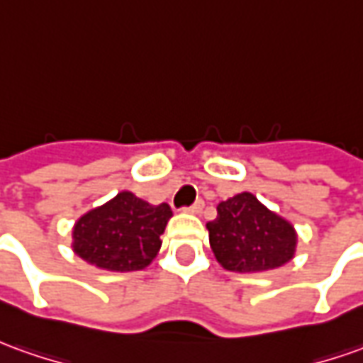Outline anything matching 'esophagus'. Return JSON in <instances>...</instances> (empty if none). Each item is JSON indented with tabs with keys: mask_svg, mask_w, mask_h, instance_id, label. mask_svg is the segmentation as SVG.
Segmentation results:
<instances>
[{
	"mask_svg": "<svg viewBox=\"0 0 363 363\" xmlns=\"http://www.w3.org/2000/svg\"><path fill=\"white\" fill-rule=\"evenodd\" d=\"M187 211H189V213H194V215H199L201 211H203V201H201V199H197L194 206L187 207Z\"/></svg>",
	"mask_w": 363,
	"mask_h": 363,
	"instance_id": "34e87169",
	"label": "esophagus"
}]
</instances>
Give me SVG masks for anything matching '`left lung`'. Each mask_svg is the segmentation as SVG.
<instances>
[{"label": "left lung", "instance_id": "8db88e82", "mask_svg": "<svg viewBox=\"0 0 363 363\" xmlns=\"http://www.w3.org/2000/svg\"><path fill=\"white\" fill-rule=\"evenodd\" d=\"M207 231L217 262L233 272L279 269L292 261L298 243L294 225L249 191L221 201Z\"/></svg>", "mask_w": 363, "mask_h": 363}]
</instances>
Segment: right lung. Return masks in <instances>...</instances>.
Returning <instances> with one entry per match:
<instances>
[{
	"label": "right lung",
	"mask_w": 363,
	"mask_h": 363,
	"mask_svg": "<svg viewBox=\"0 0 363 363\" xmlns=\"http://www.w3.org/2000/svg\"><path fill=\"white\" fill-rule=\"evenodd\" d=\"M172 215L167 203L152 206L132 191H120L77 219L72 251L102 271H142L156 259Z\"/></svg>",
	"instance_id": "1"
}]
</instances>
